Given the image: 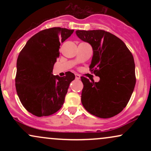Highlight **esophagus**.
Returning <instances> with one entry per match:
<instances>
[{"instance_id": "esophagus-1", "label": "esophagus", "mask_w": 151, "mask_h": 151, "mask_svg": "<svg viewBox=\"0 0 151 151\" xmlns=\"http://www.w3.org/2000/svg\"><path fill=\"white\" fill-rule=\"evenodd\" d=\"M75 78H76V79H80V75H79V74H75Z\"/></svg>"}]
</instances>
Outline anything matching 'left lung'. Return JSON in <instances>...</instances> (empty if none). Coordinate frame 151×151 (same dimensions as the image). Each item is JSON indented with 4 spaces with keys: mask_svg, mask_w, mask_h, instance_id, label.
Returning <instances> with one entry per match:
<instances>
[{
    "mask_svg": "<svg viewBox=\"0 0 151 151\" xmlns=\"http://www.w3.org/2000/svg\"><path fill=\"white\" fill-rule=\"evenodd\" d=\"M76 34L92 47L89 70L100 77L98 82L81 77L83 106L95 116L113 117L126 106L134 89L136 79L132 53L121 39L106 31L77 30Z\"/></svg>",
    "mask_w": 151,
    "mask_h": 151,
    "instance_id": "8db88e82",
    "label": "left lung"
}]
</instances>
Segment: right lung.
Instances as JSON below:
<instances>
[{
  "instance_id": "obj_1",
  "label": "right lung",
  "mask_w": 151,
  "mask_h": 151,
  "mask_svg": "<svg viewBox=\"0 0 151 151\" xmlns=\"http://www.w3.org/2000/svg\"><path fill=\"white\" fill-rule=\"evenodd\" d=\"M74 30L52 27L40 31L27 41L18 55L15 88L21 104L36 116L56 113L65 101L71 81L75 76L52 74L54 64L60 56L59 48Z\"/></svg>"
}]
</instances>
